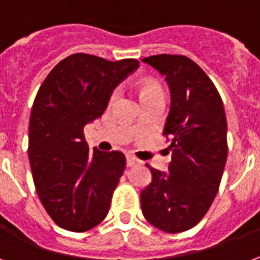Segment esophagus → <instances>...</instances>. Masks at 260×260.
<instances>
[{"label":"esophagus","mask_w":260,"mask_h":260,"mask_svg":"<svg viewBox=\"0 0 260 260\" xmlns=\"http://www.w3.org/2000/svg\"><path fill=\"white\" fill-rule=\"evenodd\" d=\"M126 164H127V166H136L138 164V159L134 158L133 155H127L126 156Z\"/></svg>","instance_id":"1"}]
</instances>
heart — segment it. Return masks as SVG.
Returning <instances> with one entry per match:
<instances>
[{
    "label": "heart",
    "instance_id": "obj_1",
    "mask_svg": "<svg viewBox=\"0 0 260 260\" xmlns=\"http://www.w3.org/2000/svg\"><path fill=\"white\" fill-rule=\"evenodd\" d=\"M155 92H162V88L156 84H143L141 87V95L148 96L151 94H155Z\"/></svg>",
    "mask_w": 260,
    "mask_h": 260
}]
</instances>
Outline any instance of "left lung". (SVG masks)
<instances>
[{"label":"left lung","instance_id":"obj_1","mask_svg":"<svg viewBox=\"0 0 260 260\" xmlns=\"http://www.w3.org/2000/svg\"><path fill=\"white\" fill-rule=\"evenodd\" d=\"M143 62L169 84L172 104L164 136L170 137L169 172L152 173L140 195L144 217L166 233L198 224L215 200L227 159V122L215 84L184 55H153Z\"/></svg>","mask_w":260,"mask_h":260}]
</instances>
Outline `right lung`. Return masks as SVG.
Segmentation results:
<instances>
[{
    "label": "right lung",
    "mask_w": 260,
    "mask_h": 260,
    "mask_svg": "<svg viewBox=\"0 0 260 260\" xmlns=\"http://www.w3.org/2000/svg\"><path fill=\"white\" fill-rule=\"evenodd\" d=\"M138 63L73 54L39 88L29 123L30 168L41 204L65 230L83 233L107 217L126 158L119 151L90 152L84 126L105 112L113 90Z\"/></svg>",
    "instance_id": "obj_1"
}]
</instances>
